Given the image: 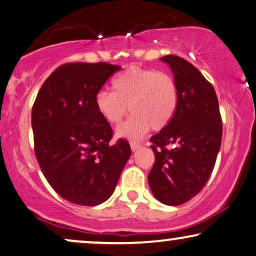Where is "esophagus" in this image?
I'll use <instances>...</instances> for the list:
<instances>
[{
	"label": "esophagus",
	"instance_id": "esophagus-1",
	"mask_svg": "<svg viewBox=\"0 0 256 256\" xmlns=\"http://www.w3.org/2000/svg\"><path fill=\"white\" fill-rule=\"evenodd\" d=\"M130 146H131L132 151H136V150H138L139 148H140V144H139V142H131Z\"/></svg>",
	"mask_w": 256,
	"mask_h": 256
}]
</instances>
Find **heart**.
<instances>
[{"label":"heart","mask_w":256,"mask_h":256,"mask_svg":"<svg viewBox=\"0 0 256 256\" xmlns=\"http://www.w3.org/2000/svg\"><path fill=\"white\" fill-rule=\"evenodd\" d=\"M112 90L96 94V108L108 124L117 125L128 114V122L117 128L120 137L137 140L150 128L162 130L174 116L179 90L174 78L164 71L130 68L112 80Z\"/></svg>","instance_id":"1"}]
</instances>
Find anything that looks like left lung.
Instances as JSON below:
<instances>
[{"label": "left lung", "instance_id": "8db88e82", "mask_svg": "<svg viewBox=\"0 0 256 256\" xmlns=\"http://www.w3.org/2000/svg\"><path fill=\"white\" fill-rule=\"evenodd\" d=\"M168 63L179 90L172 120L150 142L156 162L148 185L160 202L179 206L196 196L212 174L222 138V120L213 85L193 64L176 54Z\"/></svg>", "mask_w": 256, "mask_h": 256}]
</instances>
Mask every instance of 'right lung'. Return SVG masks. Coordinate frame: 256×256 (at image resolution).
I'll list each match as a JSON object with an SVG mask.
<instances>
[{"label":"right lung","mask_w":256,"mask_h":256,"mask_svg":"<svg viewBox=\"0 0 256 256\" xmlns=\"http://www.w3.org/2000/svg\"><path fill=\"white\" fill-rule=\"evenodd\" d=\"M118 70L104 62L63 64L46 78L32 105L40 168L54 192L76 205L106 202L131 156L128 140L112 144L114 131L94 103Z\"/></svg>","instance_id":"add662e5"}]
</instances>
